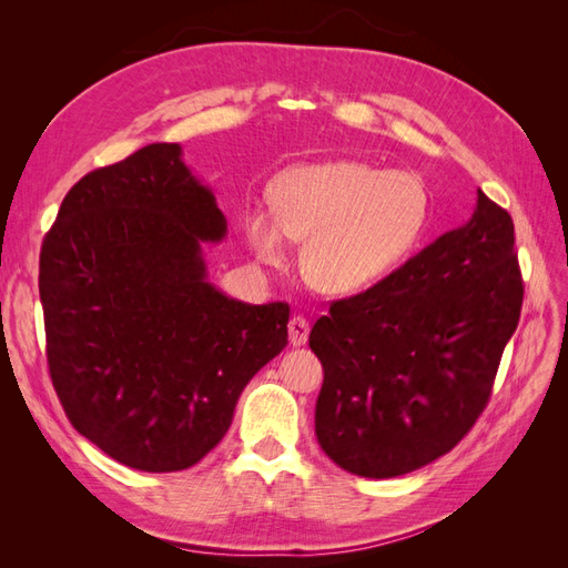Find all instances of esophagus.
Segmentation results:
<instances>
[{"instance_id":"obj_1","label":"esophagus","mask_w":568,"mask_h":568,"mask_svg":"<svg viewBox=\"0 0 568 568\" xmlns=\"http://www.w3.org/2000/svg\"><path fill=\"white\" fill-rule=\"evenodd\" d=\"M307 334H311V324H307V320L301 317V315L291 317V322H288V341H291V346H296V348L305 346Z\"/></svg>"}]
</instances>
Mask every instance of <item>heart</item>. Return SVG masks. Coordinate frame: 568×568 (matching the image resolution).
<instances>
[{
    "mask_svg": "<svg viewBox=\"0 0 568 568\" xmlns=\"http://www.w3.org/2000/svg\"><path fill=\"white\" fill-rule=\"evenodd\" d=\"M272 213L244 215L257 261L284 267L288 239L303 242L301 272L313 288L351 296L382 282L417 246L428 220L419 178L357 161L288 170L270 186Z\"/></svg>",
    "mask_w": 568,
    "mask_h": 568,
    "instance_id": "b5f03b06",
    "label": "heart"
}]
</instances>
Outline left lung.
Wrapping results in <instances>:
<instances>
[{
    "label": "left lung",
    "mask_w": 568,
    "mask_h": 568,
    "mask_svg": "<svg viewBox=\"0 0 568 568\" xmlns=\"http://www.w3.org/2000/svg\"><path fill=\"white\" fill-rule=\"evenodd\" d=\"M521 303L514 222L478 189L467 225L315 322V436L326 457L393 478L450 453L490 398Z\"/></svg>",
    "instance_id": "1"
}]
</instances>
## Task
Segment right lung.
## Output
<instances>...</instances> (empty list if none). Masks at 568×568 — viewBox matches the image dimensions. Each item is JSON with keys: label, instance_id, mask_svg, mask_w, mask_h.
<instances>
[{"label": "right lung", "instance_id": "add662e5", "mask_svg": "<svg viewBox=\"0 0 568 568\" xmlns=\"http://www.w3.org/2000/svg\"><path fill=\"white\" fill-rule=\"evenodd\" d=\"M225 234L182 146L149 144L84 175L44 236L51 384L75 432L125 467H194L286 346V303H242L209 282L203 242Z\"/></svg>", "mask_w": 568, "mask_h": 568}]
</instances>
